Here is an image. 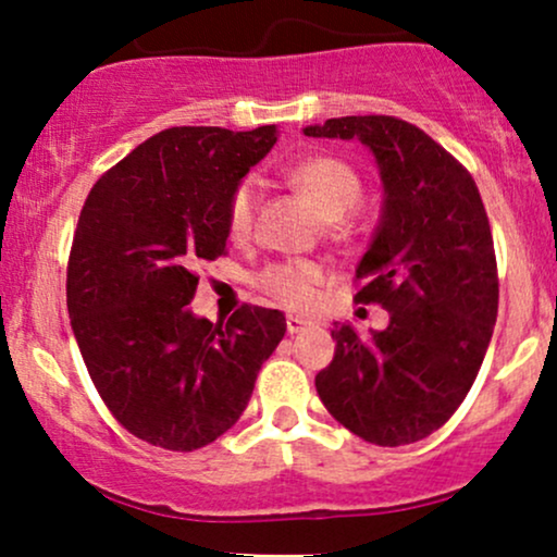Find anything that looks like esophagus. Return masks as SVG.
Here are the masks:
<instances>
[{
	"mask_svg": "<svg viewBox=\"0 0 557 557\" xmlns=\"http://www.w3.org/2000/svg\"><path fill=\"white\" fill-rule=\"evenodd\" d=\"M285 324H287V332H290V335H298V332H304L306 327H309V322H306V319L293 317V314H287Z\"/></svg>",
	"mask_w": 557,
	"mask_h": 557,
	"instance_id": "obj_1",
	"label": "esophagus"
}]
</instances>
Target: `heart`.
I'll use <instances>...</instances> for the list:
<instances>
[{"instance_id":"1","label":"heart","mask_w":557,"mask_h":557,"mask_svg":"<svg viewBox=\"0 0 557 557\" xmlns=\"http://www.w3.org/2000/svg\"><path fill=\"white\" fill-rule=\"evenodd\" d=\"M287 183L300 196L309 198L322 220H343L361 201V181L348 164L335 157H306L287 170ZM259 207V185L243 181L230 196L227 227L233 238H246L253 227ZM322 280V270L311 261H283L259 274V287L272 300L287 309H306L314 300V285Z\"/></svg>"}]
</instances>
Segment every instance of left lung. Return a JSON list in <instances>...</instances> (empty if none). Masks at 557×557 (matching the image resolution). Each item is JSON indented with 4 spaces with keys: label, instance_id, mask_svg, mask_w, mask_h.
<instances>
[{
    "label": "left lung",
    "instance_id": "1",
    "mask_svg": "<svg viewBox=\"0 0 557 557\" xmlns=\"http://www.w3.org/2000/svg\"><path fill=\"white\" fill-rule=\"evenodd\" d=\"M304 133L361 140L385 194L356 298L385 306L389 324L369 337L335 324L317 393L367 443H417L461 406L495 330L500 290L482 196L463 164L406 120L332 117Z\"/></svg>",
    "mask_w": 557,
    "mask_h": 557
}]
</instances>
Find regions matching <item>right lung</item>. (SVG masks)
Here are the masks:
<instances>
[{
    "label": "right lung",
    "mask_w": 557,
    "mask_h": 557,
    "mask_svg": "<svg viewBox=\"0 0 557 557\" xmlns=\"http://www.w3.org/2000/svg\"><path fill=\"white\" fill-rule=\"evenodd\" d=\"M277 127H170L96 181L73 238L67 314L94 387L127 432L164 450L225 434L285 335L277 309L227 324L190 311L203 261L225 253L227 207Z\"/></svg>",
    "instance_id": "1"
}]
</instances>
